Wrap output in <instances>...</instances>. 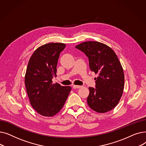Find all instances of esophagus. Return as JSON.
I'll list each match as a JSON object with an SVG mask.
<instances>
[{
	"instance_id": "obj_1",
	"label": "esophagus",
	"mask_w": 146,
	"mask_h": 146,
	"mask_svg": "<svg viewBox=\"0 0 146 146\" xmlns=\"http://www.w3.org/2000/svg\"><path fill=\"white\" fill-rule=\"evenodd\" d=\"M81 87H82V86H79V85H73V89H79V88H80Z\"/></svg>"
}]
</instances>
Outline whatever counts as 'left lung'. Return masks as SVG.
I'll list each match as a JSON object with an SVG mask.
<instances>
[{
	"label": "left lung",
	"mask_w": 146,
	"mask_h": 146,
	"mask_svg": "<svg viewBox=\"0 0 146 146\" xmlns=\"http://www.w3.org/2000/svg\"><path fill=\"white\" fill-rule=\"evenodd\" d=\"M76 48L85 54L90 69L98 74L96 88H89V106L99 113L111 111L118 104L124 88L123 68L117 54L108 45L96 41L84 42Z\"/></svg>",
	"instance_id": "left-lung-1"
}]
</instances>
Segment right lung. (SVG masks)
I'll return each mask as SVG.
<instances>
[{
  "mask_svg": "<svg viewBox=\"0 0 146 146\" xmlns=\"http://www.w3.org/2000/svg\"><path fill=\"white\" fill-rule=\"evenodd\" d=\"M63 43H48L38 47L31 57L25 76V85L30 104L39 114L52 117L64 106L70 86L53 83Z\"/></svg>",
  "mask_w": 146,
  "mask_h": 146,
  "instance_id": "obj_1",
  "label": "right lung"
}]
</instances>
